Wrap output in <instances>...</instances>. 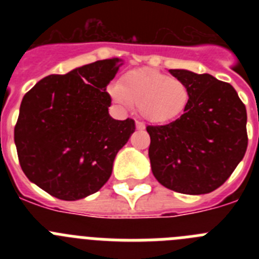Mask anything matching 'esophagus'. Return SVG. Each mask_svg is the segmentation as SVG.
I'll use <instances>...</instances> for the list:
<instances>
[{
  "instance_id": "obj_1",
  "label": "esophagus",
  "mask_w": 259,
  "mask_h": 259,
  "mask_svg": "<svg viewBox=\"0 0 259 259\" xmlns=\"http://www.w3.org/2000/svg\"><path fill=\"white\" fill-rule=\"evenodd\" d=\"M136 128L137 130H140V131H143V130H145V124L141 122H136Z\"/></svg>"
}]
</instances>
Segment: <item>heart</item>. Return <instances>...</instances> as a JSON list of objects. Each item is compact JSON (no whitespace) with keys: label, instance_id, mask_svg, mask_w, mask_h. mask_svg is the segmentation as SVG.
<instances>
[{"label":"heart","instance_id":"obj_1","mask_svg":"<svg viewBox=\"0 0 259 259\" xmlns=\"http://www.w3.org/2000/svg\"><path fill=\"white\" fill-rule=\"evenodd\" d=\"M118 104L139 105L140 114L154 124L175 122L187 111L192 93L180 79L154 68H137L125 72L119 84L109 88Z\"/></svg>","mask_w":259,"mask_h":259}]
</instances>
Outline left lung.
I'll return each mask as SVG.
<instances>
[{
    "mask_svg": "<svg viewBox=\"0 0 259 259\" xmlns=\"http://www.w3.org/2000/svg\"><path fill=\"white\" fill-rule=\"evenodd\" d=\"M192 93L175 122L148 125L153 175L163 187L184 194L219 188L246 152V109L231 84L209 74L170 70Z\"/></svg>",
    "mask_w": 259,
    "mask_h": 259,
    "instance_id": "left-lung-1",
    "label": "left lung"
}]
</instances>
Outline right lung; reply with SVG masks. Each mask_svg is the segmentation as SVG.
<instances>
[{
    "mask_svg": "<svg viewBox=\"0 0 259 259\" xmlns=\"http://www.w3.org/2000/svg\"><path fill=\"white\" fill-rule=\"evenodd\" d=\"M122 65L120 58L102 59L49 75L24 95L14 141L29 182L65 201L104 187L116 154L135 132L132 119L109 114L106 87Z\"/></svg>",
    "mask_w": 259,
    "mask_h": 259,
    "instance_id": "add662e5",
    "label": "right lung"
}]
</instances>
